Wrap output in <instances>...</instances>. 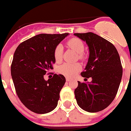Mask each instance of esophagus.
I'll list each match as a JSON object with an SVG mask.
<instances>
[{"mask_svg": "<svg viewBox=\"0 0 131 131\" xmlns=\"http://www.w3.org/2000/svg\"><path fill=\"white\" fill-rule=\"evenodd\" d=\"M66 81H71V79L69 78V77H66Z\"/></svg>", "mask_w": 131, "mask_h": 131, "instance_id": "esophagus-1", "label": "esophagus"}]
</instances>
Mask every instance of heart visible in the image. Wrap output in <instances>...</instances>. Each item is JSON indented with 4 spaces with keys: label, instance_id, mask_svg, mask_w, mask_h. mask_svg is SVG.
I'll return each instance as SVG.
<instances>
[{
    "label": "heart",
    "instance_id": "heart-1",
    "mask_svg": "<svg viewBox=\"0 0 131 131\" xmlns=\"http://www.w3.org/2000/svg\"><path fill=\"white\" fill-rule=\"evenodd\" d=\"M68 45L70 48L78 53L79 58L80 59L84 58L83 53L84 50V45L81 39L78 38H73L68 41ZM62 54H63L62 46L61 45H58L56 47L54 51V59L56 62H58L61 61L62 58ZM81 69V66L79 63H65L59 67L58 71L59 73L66 77H71L75 75L79 71H80Z\"/></svg>",
    "mask_w": 131,
    "mask_h": 131
}]
</instances>
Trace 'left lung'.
Listing matches in <instances>:
<instances>
[{
	"instance_id": "8db88e82",
	"label": "left lung",
	"mask_w": 131,
	"mask_h": 131,
	"mask_svg": "<svg viewBox=\"0 0 131 131\" xmlns=\"http://www.w3.org/2000/svg\"><path fill=\"white\" fill-rule=\"evenodd\" d=\"M86 42L89 57L82 77H91L87 83L78 81L75 90L77 104L84 111L94 113L112 102L119 87L123 69L119 55L113 44L91 32L74 33Z\"/></svg>"
}]
</instances>
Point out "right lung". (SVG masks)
Wrapping results in <instances>:
<instances>
[{
    "label": "right lung",
    "mask_w": 131,
    "mask_h": 131,
    "mask_svg": "<svg viewBox=\"0 0 131 131\" xmlns=\"http://www.w3.org/2000/svg\"><path fill=\"white\" fill-rule=\"evenodd\" d=\"M69 33L39 34L17 47L11 66V75L17 95L23 104L36 113H47L58 105L66 83L63 75L44 79L56 62L54 49Z\"/></svg>",
    "instance_id": "obj_1"
}]
</instances>
